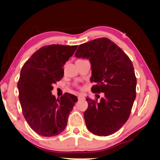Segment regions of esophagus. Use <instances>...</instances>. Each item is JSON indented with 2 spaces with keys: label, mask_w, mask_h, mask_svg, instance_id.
<instances>
[{
  "label": "esophagus",
  "mask_w": 160,
  "mask_h": 160,
  "mask_svg": "<svg viewBox=\"0 0 160 160\" xmlns=\"http://www.w3.org/2000/svg\"><path fill=\"white\" fill-rule=\"evenodd\" d=\"M85 99V97H84L83 95H79L78 96V100H84Z\"/></svg>",
  "instance_id": "obj_1"
}]
</instances>
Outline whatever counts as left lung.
<instances>
[{"label":"left lung","mask_w":160,"mask_h":160,"mask_svg":"<svg viewBox=\"0 0 160 160\" xmlns=\"http://www.w3.org/2000/svg\"><path fill=\"white\" fill-rule=\"evenodd\" d=\"M77 58L89 59L93 93H104L101 101L87 98L84 112L87 129L98 136H108L120 129L130 117L136 98L137 78L132 62L117 44L98 38L80 44Z\"/></svg>","instance_id":"left-lung-1"}]
</instances>
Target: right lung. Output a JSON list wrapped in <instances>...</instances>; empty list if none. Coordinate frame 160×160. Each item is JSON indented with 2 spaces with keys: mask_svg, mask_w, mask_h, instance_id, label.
<instances>
[{
  "mask_svg": "<svg viewBox=\"0 0 160 160\" xmlns=\"http://www.w3.org/2000/svg\"><path fill=\"white\" fill-rule=\"evenodd\" d=\"M78 46L51 45L36 51L21 68L17 83L23 114L39 135L53 137L63 131L78 98L66 93L59 99L52 94L53 84L64 76L63 67Z\"/></svg>",
  "mask_w": 160,
  "mask_h": 160,
  "instance_id": "add662e5",
  "label": "right lung"
}]
</instances>
